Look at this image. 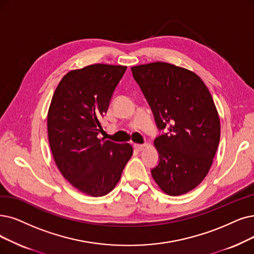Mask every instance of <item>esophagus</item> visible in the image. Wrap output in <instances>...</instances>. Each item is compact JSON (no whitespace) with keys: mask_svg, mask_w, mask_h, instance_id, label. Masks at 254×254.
<instances>
[{"mask_svg":"<svg viewBox=\"0 0 254 254\" xmlns=\"http://www.w3.org/2000/svg\"><path fill=\"white\" fill-rule=\"evenodd\" d=\"M133 146H134V149H135V150H137V151H143L146 145H140V144H134Z\"/></svg>","mask_w":254,"mask_h":254,"instance_id":"34e87169","label":"esophagus"}]
</instances>
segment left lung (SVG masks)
<instances>
[{"label":"left lung","mask_w":254,"mask_h":254,"mask_svg":"<svg viewBox=\"0 0 254 254\" xmlns=\"http://www.w3.org/2000/svg\"><path fill=\"white\" fill-rule=\"evenodd\" d=\"M159 129L154 139L159 164L151 174L159 189L179 196L197 188L212 165L220 141V118L202 79L191 70L167 63L131 67Z\"/></svg>","instance_id":"left-lung-1"}]
</instances>
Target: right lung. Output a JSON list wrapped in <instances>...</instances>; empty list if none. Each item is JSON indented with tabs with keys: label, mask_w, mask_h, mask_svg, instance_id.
I'll return each mask as SVG.
<instances>
[{
	"label": "right lung",
	"mask_w": 254,
	"mask_h": 254,
	"mask_svg": "<svg viewBox=\"0 0 254 254\" xmlns=\"http://www.w3.org/2000/svg\"><path fill=\"white\" fill-rule=\"evenodd\" d=\"M127 66L95 64L72 69L58 83L48 111V137L60 173L92 197L113 190L133 153L128 143L99 138L101 118Z\"/></svg>",
	"instance_id": "obj_1"
}]
</instances>
